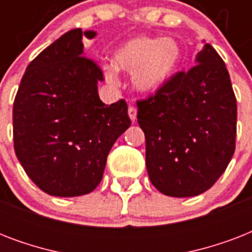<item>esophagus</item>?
Returning <instances> with one entry per match:
<instances>
[{"mask_svg": "<svg viewBox=\"0 0 252 252\" xmlns=\"http://www.w3.org/2000/svg\"><path fill=\"white\" fill-rule=\"evenodd\" d=\"M128 115H129L130 120L134 122V120L137 119V110H136L134 107H129V108H128Z\"/></svg>", "mask_w": 252, "mask_h": 252, "instance_id": "obj_1", "label": "esophagus"}]
</instances>
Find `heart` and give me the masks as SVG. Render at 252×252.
<instances>
[{"mask_svg":"<svg viewBox=\"0 0 252 252\" xmlns=\"http://www.w3.org/2000/svg\"><path fill=\"white\" fill-rule=\"evenodd\" d=\"M183 51L174 37L134 36L114 53V66L106 65L104 77L110 84L118 82L116 70L130 73V84L142 94H152L175 77L182 64Z\"/></svg>","mask_w":252,"mask_h":252,"instance_id":"b5f03b06","label":"heart"}]
</instances>
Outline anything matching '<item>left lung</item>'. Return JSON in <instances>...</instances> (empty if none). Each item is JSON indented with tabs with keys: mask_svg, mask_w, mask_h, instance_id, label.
Returning <instances> with one entry per match:
<instances>
[{
	"mask_svg": "<svg viewBox=\"0 0 252 252\" xmlns=\"http://www.w3.org/2000/svg\"><path fill=\"white\" fill-rule=\"evenodd\" d=\"M203 44L196 66L137 103L149 179L172 197L209 189L235 150L237 100L229 72L216 49Z\"/></svg>",
	"mask_w": 252,
	"mask_h": 252,
	"instance_id": "8db88e82",
	"label": "left lung"
}]
</instances>
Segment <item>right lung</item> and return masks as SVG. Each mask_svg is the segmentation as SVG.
Returning <instances> with one entry per match:
<instances>
[{"mask_svg":"<svg viewBox=\"0 0 252 252\" xmlns=\"http://www.w3.org/2000/svg\"><path fill=\"white\" fill-rule=\"evenodd\" d=\"M95 35L74 29L53 41L30 63L14 100L18 161L48 195L94 191L111 148L130 126L123 99L110 106L99 99L102 70L82 44Z\"/></svg>","mask_w":252,"mask_h":252,"instance_id":"add662e5","label":"right lung"}]
</instances>
